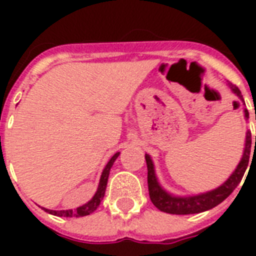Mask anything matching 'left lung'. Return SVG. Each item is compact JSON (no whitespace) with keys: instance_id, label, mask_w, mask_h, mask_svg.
Masks as SVG:
<instances>
[{"instance_id":"8db88e82","label":"left lung","mask_w":256,"mask_h":256,"mask_svg":"<svg viewBox=\"0 0 256 256\" xmlns=\"http://www.w3.org/2000/svg\"><path fill=\"white\" fill-rule=\"evenodd\" d=\"M227 86L244 104L240 90L235 85L230 84V82H227ZM243 112H244V120H248V110L244 108ZM254 148V142L251 140V132L247 130L242 158L239 160L236 168L232 171V174L220 186H218L214 190L206 191V192H200V194L195 195H175L168 192V190H164L162 184L160 183V180H158V176H156V166H154L152 156H148V154H144V160H146V164H148V194H150V199H152V204L158 210L168 212V214L175 215L199 214V212H203V211L214 208L215 206H218L219 203H222L238 187V184L242 180L243 175L246 172V168L248 166V160H251V148ZM252 160H254V156H252ZM252 160H251V164H252Z\"/></svg>"}]
</instances>
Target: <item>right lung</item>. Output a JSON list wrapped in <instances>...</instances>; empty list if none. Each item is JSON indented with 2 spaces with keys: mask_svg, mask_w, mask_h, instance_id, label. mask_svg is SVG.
<instances>
[{
  "mask_svg": "<svg viewBox=\"0 0 256 256\" xmlns=\"http://www.w3.org/2000/svg\"><path fill=\"white\" fill-rule=\"evenodd\" d=\"M120 152H116L114 156L110 158V160L108 162V164L104 166V171H102V175H100V183H98V188H96V194L92 196L88 202H86L85 204L74 208V210H49V208H45L42 207V210H45L48 214L56 215V216H64V218H80V216H86V215H90L92 212L98 208V206L102 202V199L104 196V191H106V186H108V174H110V168H112V164L116 162V160L120 156Z\"/></svg>",
  "mask_w": 256,
  "mask_h": 256,
  "instance_id": "right-lung-1",
  "label": "right lung"
}]
</instances>
